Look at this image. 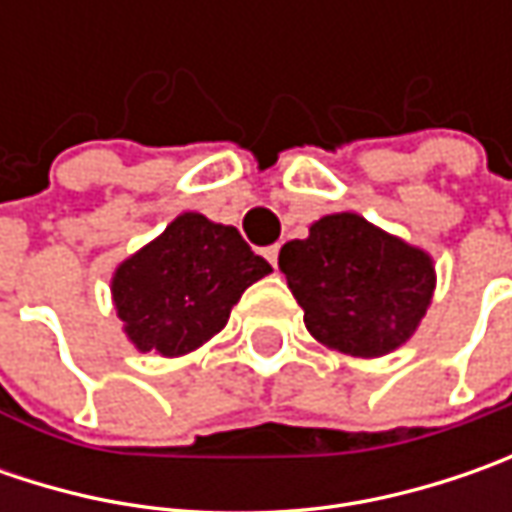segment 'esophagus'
<instances>
[{
	"label": "esophagus",
	"mask_w": 512,
	"mask_h": 512,
	"mask_svg": "<svg viewBox=\"0 0 512 512\" xmlns=\"http://www.w3.org/2000/svg\"><path fill=\"white\" fill-rule=\"evenodd\" d=\"M265 259H267V262H270V265H273V267L279 265V245L265 247Z\"/></svg>",
	"instance_id": "esophagus-1"
}]
</instances>
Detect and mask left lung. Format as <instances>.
Returning <instances> with one entry per match:
<instances>
[{"instance_id":"left-lung-1","label":"left lung","mask_w":512,"mask_h":512,"mask_svg":"<svg viewBox=\"0 0 512 512\" xmlns=\"http://www.w3.org/2000/svg\"><path fill=\"white\" fill-rule=\"evenodd\" d=\"M307 330L347 356H384L404 344L427 313L436 273L419 247L356 213H333L279 253Z\"/></svg>"}]
</instances>
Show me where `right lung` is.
<instances>
[{
	"label": "right lung",
	"mask_w": 512,
	"mask_h": 512,
	"mask_svg": "<svg viewBox=\"0 0 512 512\" xmlns=\"http://www.w3.org/2000/svg\"><path fill=\"white\" fill-rule=\"evenodd\" d=\"M270 273L236 227L182 213L119 265L113 302L130 342L145 353L182 356L225 327L230 307Z\"/></svg>",
	"instance_id": "1"
}]
</instances>
